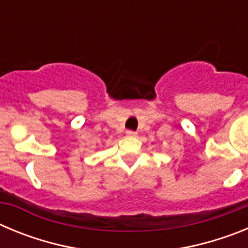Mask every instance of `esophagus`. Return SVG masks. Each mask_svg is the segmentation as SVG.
Masks as SVG:
<instances>
[{"label": "esophagus", "instance_id": "1", "mask_svg": "<svg viewBox=\"0 0 248 248\" xmlns=\"http://www.w3.org/2000/svg\"><path fill=\"white\" fill-rule=\"evenodd\" d=\"M126 135L130 138H135L138 135V133H135V131H133V130H128L126 131Z\"/></svg>", "mask_w": 248, "mask_h": 248}]
</instances>
